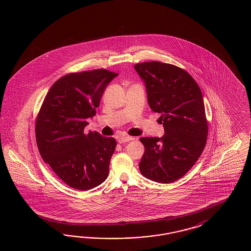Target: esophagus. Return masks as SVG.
<instances>
[{
	"label": "esophagus",
	"instance_id": "34e87169",
	"mask_svg": "<svg viewBox=\"0 0 251 251\" xmlns=\"http://www.w3.org/2000/svg\"><path fill=\"white\" fill-rule=\"evenodd\" d=\"M134 138L132 137V136H120L119 137V139H118V142L120 144L125 143V142H129V141H131V140H133Z\"/></svg>",
	"mask_w": 251,
	"mask_h": 251
}]
</instances>
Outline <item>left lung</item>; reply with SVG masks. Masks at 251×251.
Returning a JSON list of instances; mask_svg holds the SVG:
<instances>
[{
  "label": "left lung",
  "instance_id": "8db88e82",
  "mask_svg": "<svg viewBox=\"0 0 251 251\" xmlns=\"http://www.w3.org/2000/svg\"><path fill=\"white\" fill-rule=\"evenodd\" d=\"M146 84L151 109L159 113L165 134L141 137L145 152L139 163L147 179L170 183L183 177L201 155L208 121L201 90L187 72L151 61L134 65Z\"/></svg>",
  "mask_w": 251,
  "mask_h": 251
}]
</instances>
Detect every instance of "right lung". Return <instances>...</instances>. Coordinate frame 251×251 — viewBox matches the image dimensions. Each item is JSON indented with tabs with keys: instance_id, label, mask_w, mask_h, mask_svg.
<instances>
[{
	"instance_id": "obj_1",
	"label": "right lung",
	"mask_w": 251,
	"mask_h": 251,
	"mask_svg": "<svg viewBox=\"0 0 251 251\" xmlns=\"http://www.w3.org/2000/svg\"><path fill=\"white\" fill-rule=\"evenodd\" d=\"M118 73L104 69L72 72L51 85L36 120V145L43 161L66 184L80 191L107 179L117 142L84 132L107 84Z\"/></svg>"
}]
</instances>
